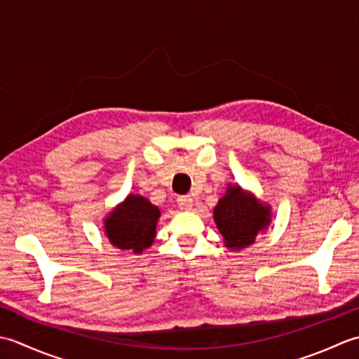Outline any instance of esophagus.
Listing matches in <instances>:
<instances>
[{
	"label": "esophagus",
	"instance_id": "esophagus-1",
	"mask_svg": "<svg viewBox=\"0 0 359 359\" xmlns=\"http://www.w3.org/2000/svg\"><path fill=\"white\" fill-rule=\"evenodd\" d=\"M178 206L182 210H190L194 206V198L189 195H181V196H178Z\"/></svg>",
	"mask_w": 359,
	"mask_h": 359
}]
</instances>
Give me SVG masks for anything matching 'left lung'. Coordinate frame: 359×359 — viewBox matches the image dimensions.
Listing matches in <instances>:
<instances>
[{
	"label": "left lung",
	"instance_id": "1",
	"mask_svg": "<svg viewBox=\"0 0 359 359\" xmlns=\"http://www.w3.org/2000/svg\"><path fill=\"white\" fill-rule=\"evenodd\" d=\"M271 217V206L240 184H228L214 208V222L229 251L254 245L259 233L269 228Z\"/></svg>",
	"mask_w": 359,
	"mask_h": 359
}]
</instances>
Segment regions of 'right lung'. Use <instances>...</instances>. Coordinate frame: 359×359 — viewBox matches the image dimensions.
Here are the masks:
<instances>
[{
    "label": "right lung",
    "mask_w": 359,
    "mask_h": 359,
    "mask_svg": "<svg viewBox=\"0 0 359 359\" xmlns=\"http://www.w3.org/2000/svg\"><path fill=\"white\" fill-rule=\"evenodd\" d=\"M159 217V208L145 196L128 194L104 218V232L116 250L142 254L155 241Z\"/></svg>",
    "instance_id": "1"
}]
</instances>
